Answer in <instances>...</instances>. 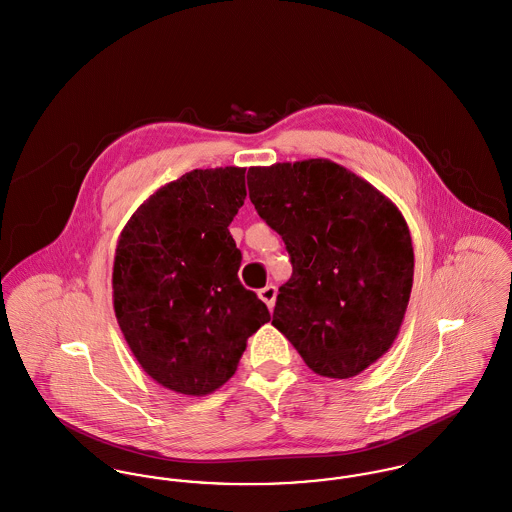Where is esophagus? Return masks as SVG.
Here are the masks:
<instances>
[{
    "instance_id": "1",
    "label": "esophagus",
    "mask_w": 512,
    "mask_h": 512,
    "mask_svg": "<svg viewBox=\"0 0 512 512\" xmlns=\"http://www.w3.org/2000/svg\"><path fill=\"white\" fill-rule=\"evenodd\" d=\"M276 295H278V289H276V285H266L264 289H260L258 291V297L272 309L274 307V303H276Z\"/></svg>"
}]
</instances>
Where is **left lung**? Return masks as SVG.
Wrapping results in <instances>:
<instances>
[{"label":"left lung","instance_id":"left-lung-1","mask_svg":"<svg viewBox=\"0 0 512 512\" xmlns=\"http://www.w3.org/2000/svg\"><path fill=\"white\" fill-rule=\"evenodd\" d=\"M248 191L293 266L272 325L313 372H364L393 346L409 305L415 252L405 217L326 158L254 166Z\"/></svg>","mask_w":512,"mask_h":512}]
</instances>
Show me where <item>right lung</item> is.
<instances>
[{"label":"right lung","instance_id":"add662e5","mask_svg":"<svg viewBox=\"0 0 512 512\" xmlns=\"http://www.w3.org/2000/svg\"><path fill=\"white\" fill-rule=\"evenodd\" d=\"M246 168L191 170L154 191L115 248L113 309L140 368L162 387L203 397L227 383L246 340L270 321L238 279L229 233Z\"/></svg>","mask_w":512,"mask_h":512}]
</instances>
